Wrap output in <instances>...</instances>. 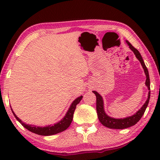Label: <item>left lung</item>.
Listing matches in <instances>:
<instances>
[{"mask_svg":"<svg viewBox=\"0 0 160 160\" xmlns=\"http://www.w3.org/2000/svg\"><path fill=\"white\" fill-rule=\"evenodd\" d=\"M126 43H128V45L130 47V49L133 52V53L135 54L136 58L140 61L141 64L143 67L144 70V73L146 74V85L148 87V90H150V78L149 75H148V71L147 68H146L144 61L142 58V57L140 54V52L135 49L134 47H132V45L128 41H126ZM92 92L96 95V109H97V113L99 121L101 122L102 125L110 129H118V130H122V129H125L128 128L130 127H132L135 125L140 119H141V117H143L144 112H145L146 108H147L148 102H149L150 99V91L148 92V98L145 102V103L143 105V106L141 107V109H139L135 114L130 117H128L123 119H115V118L111 117L108 116L105 112L104 110V104H103V100H102V96L100 95L99 93L97 92L96 91H92Z\"/></svg>","mask_w":160,"mask_h":160,"instance_id":"obj_1","label":"left lung"}]
</instances>
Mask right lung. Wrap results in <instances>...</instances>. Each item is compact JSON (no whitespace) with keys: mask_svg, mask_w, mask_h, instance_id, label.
<instances>
[{"mask_svg":"<svg viewBox=\"0 0 160 160\" xmlns=\"http://www.w3.org/2000/svg\"><path fill=\"white\" fill-rule=\"evenodd\" d=\"M82 98L83 96L81 95L80 97H78L76 99L73 100V102H72L71 105V106H70V108H68V110L66 114H65V117H63L60 121L57 122L56 124H52V125H48L46 127H38L36 125H32V124H25V122H23L20 119H19V118L17 117V116L15 114V113L13 111L12 108H11V109H12L13 114H14L15 118L17 119V121H19V123H20L24 128H25L27 130L30 131V132L36 133L37 135L48 136V135H55L57 133L62 132V131L66 130V129L71 125L72 120H73V113L74 111H75L76 105L79 103L81 100L82 99Z\"/></svg>","mask_w":160,"mask_h":160,"instance_id":"right-lung-1","label":"right lung"}]
</instances>
